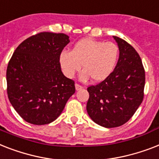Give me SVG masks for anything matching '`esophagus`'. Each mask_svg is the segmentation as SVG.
Returning <instances> with one entry per match:
<instances>
[{
  "mask_svg": "<svg viewBox=\"0 0 159 159\" xmlns=\"http://www.w3.org/2000/svg\"><path fill=\"white\" fill-rule=\"evenodd\" d=\"M82 86L78 84H75V89L76 90H80V89H82Z\"/></svg>",
  "mask_w": 159,
  "mask_h": 159,
  "instance_id": "1",
  "label": "esophagus"
}]
</instances>
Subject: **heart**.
Here are the masks:
<instances>
[{
  "mask_svg": "<svg viewBox=\"0 0 159 159\" xmlns=\"http://www.w3.org/2000/svg\"><path fill=\"white\" fill-rule=\"evenodd\" d=\"M119 48L113 43H105L86 38L78 41L71 52L63 51L60 55V65L64 75L72 78L81 70V80H86L91 77L94 82L106 80L115 69Z\"/></svg>",
  "mask_w": 159,
  "mask_h": 159,
  "instance_id": "b5f03b06",
  "label": "heart"
}]
</instances>
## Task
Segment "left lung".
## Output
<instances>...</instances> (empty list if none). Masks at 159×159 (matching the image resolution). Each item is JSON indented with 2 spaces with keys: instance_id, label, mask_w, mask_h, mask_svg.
I'll return each instance as SVG.
<instances>
[{
  "instance_id": "obj_1",
  "label": "left lung",
  "mask_w": 159,
  "mask_h": 159,
  "mask_svg": "<svg viewBox=\"0 0 159 159\" xmlns=\"http://www.w3.org/2000/svg\"><path fill=\"white\" fill-rule=\"evenodd\" d=\"M119 48V59L113 72L87 90V112L98 125L117 127L127 122L144 98L145 72L140 57L125 40L113 36Z\"/></svg>"
}]
</instances>
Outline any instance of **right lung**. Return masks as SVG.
<instances>
[{"instance_id":"obj_1","label":"right lung","mask_w":159,"mask_h":159,"mask_svg":"<svg viewBox=\"0 0 159 159\" xmlns=\"http://www.w3.org/2000/svg\"><path fill=\"white\" fill-rule=\"evenodd\" d=\"M69 43L66 34L43 32L15 49L6 70L7 94L25 121L39 125L52 122L75 92V82L63 75L59 61Z\"/></svg>"}]
</instances>
